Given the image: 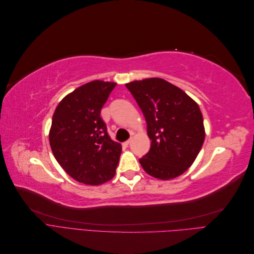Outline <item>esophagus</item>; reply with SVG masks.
Returning a JSON list of instances; mask_svg holds the SVG:
<instances>
[{"label": "esophagus", "mask_w": 254, "mask_h": 254, "mask_svg": "<svg viewBox=\"0 0 254 254\" xmlns=\"http://www.w3.org/2000/svg\"><path fill=\"white\" fill-rule=\"evenodd\" d=\"M131 141H132V139H129V140H128V141H126L124 144H125V145H129L130 143H131Z\"/></svg>", "instance_id": "obj_1"}]
</instances>
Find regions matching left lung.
Returning <instances> with one entry per match:
<instances>
[{
	"mask_svg": "<svg viewBox=\"0 0 254 254\" xmlns=\"http://www.w3.org/2000/svg\"><path fill=\"white\" fill-rule=\"evenodd\" d=\"M141 108L149 151L140 164L148 175L171 180L194 163L204 141L202 113L186 92L162 78H147L126 83Z\"/></svg>",
	"mask_w": 254,
	"mask_h": 254,
	"instance_id": "8db88e82",
	"label": "left lung"
}]
</instances>
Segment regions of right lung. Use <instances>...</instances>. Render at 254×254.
I'll use <instances>...</instances> for the list:
<instances>
[{"label":"right lung","mask_w":254,"mask_h":254,"mask_svg":"<svg viewBox=\"0 0 254 254\" xmlns=\"http://www.w3.org/2000/svg\"><path fill=\"white\" fill-rule=\"evenodd\" d=\"M115 82L93 80L67 94L54 112L49 139L54 157L73 179L99 186L112 179L122 145L111 140L101 110Z\"/></svg>","instance_id":"obj_1"}]
</instances>
